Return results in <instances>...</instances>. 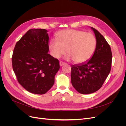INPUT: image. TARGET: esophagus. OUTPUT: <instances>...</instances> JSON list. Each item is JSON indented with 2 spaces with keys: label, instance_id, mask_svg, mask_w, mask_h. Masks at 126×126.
<instances>
[{
  "label": "esophagus",
  "instance_id": "34e87169",
  "mask_svg": "<svg viewBox=\"0 0 126 126\" xmlns=\"http://www.w3.org/2000/svg\"><path fill=\"white\" fill-rule=\"evenodd\" d=\"M66 64L65 63L63 62H60V63H59V64H60V66H62L64 65V64Z\"/></svg>",
  "mask_w": 126,
  "mask_h": 126
}]
</instances>
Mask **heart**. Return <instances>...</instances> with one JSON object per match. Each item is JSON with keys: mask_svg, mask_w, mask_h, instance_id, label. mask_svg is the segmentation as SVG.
I'll return each instance as SVG.
<instances>
[{"mask_svg": "<svg viewBox=\"0 0 126 126\" xmlns=\"http://www.w3.org/2000/svg\"><path fill=\"white\" fill-rule=\"evenodd\" d=\"M56 40L49 45L51 55L55 58L66 54L68 59L80 64L89 60L94 55L97 46V40L93 33L74 29L59 32Z\"/></svg>", "mask_w": 126, "mask_h": 126, "instance_id": "1", "label": "heart"}]
</instances>
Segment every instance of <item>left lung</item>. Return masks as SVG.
Returning a JSON list of instances; mask_svg holds the SVG:
<instances>
[{"label":"left lung","mask_w":126,"mask_h":126,"mask_svg":"<svg viewBox=\"0 0 126 126\" xmlns=\"http://www.w3.org/2000/svg\"><path fill=\"white\" fill-rule=\"evenodd\" d=\"M91 29L97 40L93 56L87 63L71 66L72 85L82 94H91L99 89L111 70L112 52L110 45L97 30Z\"/></svg>","instance_id":"left-lung-1"}]
</instances>
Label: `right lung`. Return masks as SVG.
<instances>
[{
	"mask_svg": "<svg viewBox=\"0 0 126 126\" xmlns=\"http://www.w3.org/2000/svg\"><path fill=\"white\" fill-rule=\"evenodd\" d=\"M48 42L47 30L31 29L14 49L12 65L17 80L32 94L46 93L54 85L60 68L59 60L48 54Z\"/></svg>",
	"mask_w": 126,
	"mask_h": 126,
	"instance_id": "add662e5",
	"label": "right lung"
}]
</instances>
